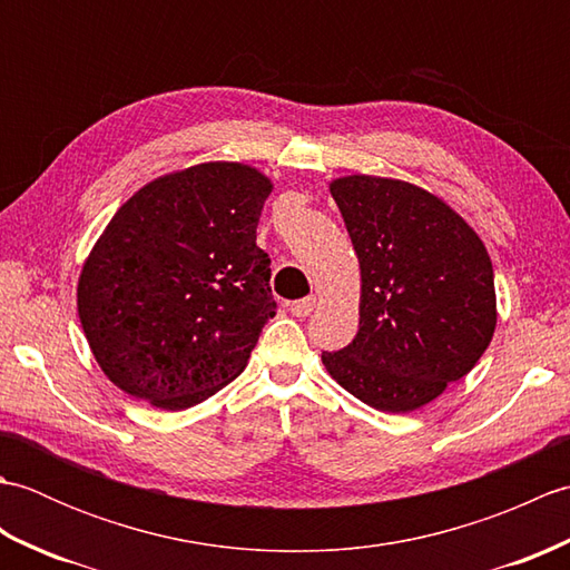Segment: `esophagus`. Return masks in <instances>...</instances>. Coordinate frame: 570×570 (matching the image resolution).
I'll return each instance as SVG.
<instances>
[{
  "mask_svg": "<svg viewBox=\"0 0 570 570\" xmlns=\"http://www.w3.org/2000/svg\"><path fill=\"white\" fill-rule=\"evenodd\" d=\"M316 304H318V298L308 296V298L294 301V304L288 306V311H292V316H296V318H306V316H311V311L316 308Z\"/></svg>",
  "mask_w": 570,
  "mask_h": 570,
  "instance_id": "1",
  "label": "esophagus"
}]
</instances>
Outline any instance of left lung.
Wrapping results in <instances>:
<instances>
[{
    "mask_svg": "<svg viewBox=\"0 0 570 570\" xmlns=\"http://www.w3.org/2000/svg\"><path fill=\"white\" fill-rule=\"evenodd\" d=\"M360 262V328L323 365L345 392L409 414L465 377L498 325L488 247L443 198L390 176L331 180Z\"/></svg>",
    "mask_w": 570,
    "mask_h": 570,
    "instance_id": "8db88e82",
    "label": "left lung"
}]
</instances>
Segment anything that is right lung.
Segmentation results:
<instances>
[{
    "label": "right lung",
    "instance_id": "right-lung-1",
    "mask_svg": "<svg viewBox=\"0 0 570 570\" xmlns=\"http://www.w3.org/2000/svg\"><path fill=\"white\" fill-rule=\"evenodd\" d=\"M259 168L203 161L141 186L95 242L78 316L105 377L156 409H190L247 367L274 316L257 247Z\"/></svg>",
    "mask_w": 570,
    "mask_h": 570
}]
</instances>
